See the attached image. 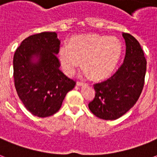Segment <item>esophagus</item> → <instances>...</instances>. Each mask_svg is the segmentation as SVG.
Instances as JSON below:
<instances>
[{
	"instance_id": "obj_1",
	"label": "esophagus",
	"mask_w": 157,
	"mask_h": 157,
	"mask_svg": "<svg viewBox=\"0 0 157 157\" xmlns=\"http://www.w3.org/2000/svg\"><path fill=\"white\" fill-rule=\"evenodd\" d=\"M86 83H84V82H81V81H77V83H76V86H85Z\"/></svg>"
}]
</instances>
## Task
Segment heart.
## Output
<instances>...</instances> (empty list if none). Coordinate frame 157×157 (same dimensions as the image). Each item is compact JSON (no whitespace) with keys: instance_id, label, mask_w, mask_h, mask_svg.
<instances>
[{"instance_id":"heart-1","label":"heart","mask_w":157,"mask_h":157,"mask_svg":"<svg viewBox=\"0 0 157 157\" xmlns=\"http://www.w3.org/2000/svg\"><path fill=\"white\" fill-rule=\"evenodd\" d=\"M122 54V44L115 37L90 33L71 38L68 46L59 50L63 71L73 75L81 61L86 72L95 81L109 77L115 70Z\"/></svg>"}]
</instances>
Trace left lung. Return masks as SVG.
Listing matches in <instances>:
<instances>
[{
	"mask_svg": "<svg viewBox=\"0 0 157 157\" xmlns=\"http://www.w3.org/2000/svg\"><path fill=\"white\" fill-rule=\"evenodd\" d=\"M126 44L124 63L107 81L94 84L95 95L89 103L93 114L114 120L128 112L138 100L144 86L147 61L142 47L133 36L123 33Z\"/></svg>",
	"mask_w": 157,
	"mask_h": 157,
	"instance_id": "1",
	"label": "left lung"
}]
</instances>
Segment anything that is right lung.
<instances>
[{"label":"right lung","mask_w":157,"mask_h":157,"mask_svg":"<svg viewBox=\"0 0 157 157\" xmlns=\"http://www.w3.org/2000/svg\"><path fill=\"white\" fill-rule=\"evenodd\" d=\"M60 40L55 32H43L23 40L14 55L18 96L33 115L45 118L59 110L76 82L60 70Z\"/></svg>","instance_id":"add662e5"}]
</instances>
